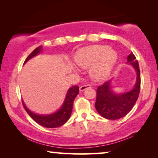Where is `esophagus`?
I'll return each instance as SVG.
<instances>
[{
	"mask_svg": "<svg viewBox=\"0 0 158 158\" xmlns=\"http://www.w3.org/2000/svg\"><path fill=\"white\" fill-rule=\"evenodd\" d=\"M91 88V86H90V85H81V87H80V91H84V90L88 89V88Z\"/></svg>",
	"mask_w": 158,
	"mask_h": 158,
	"instance_id": "esophagus-1",
	"label": "esophagus"
}]
</instances>
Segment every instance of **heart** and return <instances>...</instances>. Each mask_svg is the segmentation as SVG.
Instances as JSON below:
<instances>
[{
	"label": "heart",
	"mask_w": 158,
	"mask_h": 158,
	"mask_svg": "<svg viewBox=\"0 0 158 158\" xmlns=\"http://www.w3.org/2000/svg\"><path fill=\"white\" fill-rule=\"evenodd\" d=\"M117 53L106 45H93L79 49L75 54V63L82 68L90 67V73L96 80L105 79L117 61Z\"/></svg>",
	"instance_id": "heart-1"
}]
</instances>
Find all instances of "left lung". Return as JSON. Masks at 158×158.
Masks as SVG:
<instances>
[{"label": "left lung", "instance_id": "obj_1", "mask_svg": "<svg viewBox=\"0 0 158 158\" xmlns=\"http://www.w3.org/2000/svg\"><path fill=\"white\" fill-rule=\"evenodd\" d=\"M127 63L135 69L137 78L132 89L127 92L116 94L111 86V80L98 87L95 106L103 118L115 120L124 117L131 111L137 101L140 90V71L138 61L131 52L127 57Z\"/></svg>", "mask_w": 158, "mask_h": 158}]
</instances>
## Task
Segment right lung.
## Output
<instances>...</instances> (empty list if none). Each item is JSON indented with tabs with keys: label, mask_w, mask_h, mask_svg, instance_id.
I'll return each instance as SVG.
<instances>
[{
	"label": "right lung",
	"mask_w": 158,
	"mask_h": 158,
	"mask_svg": "<svg viewBox=\"0 0 158 158\" xmlns=\"http://www.w3.org/2000/svg\"><path fill=\"white\" fill-rule=\"evenodd\" d=\"M42 46H40L34 49L24 61L25 64L27 61H29L32 57L38 55L39 54L42 52ZM79 93V87L77 85H74L70 88L67 92L65 98L61 107L57 110V111L54 112L50 114H38L28 109L27 106L22 101L23 107L27 112L28 114L35 121L36 123L47 128H56L59 127L68 122L69 118L70 117L71 113L73 110V101H74L75 97L77 96Z\"/></svg>",
	"instance_id": "1"
}]
</instances>
